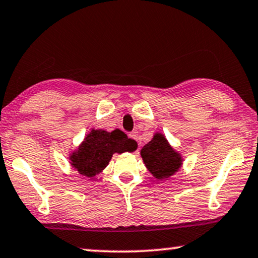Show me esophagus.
<instances>
[{
  "label": "esophagus",
  "mask_w": 258,
  "mask_h": 258,
  "mask_svg": "<svg viewBox=\"0 0 258 258\" xmlns=\"http://www.w3.org/2000/svg\"><path fill=\"white\" fill-rule=\"evenodd\" d=\"M129 137L133 138V140H135V141H137V140H138V133H137V132L130 133V134H129Z\"/></svg>",
  "instance_id": "esophagus-1"
}]
</instances>
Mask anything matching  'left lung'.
Here are the masks:
<instances>
[{"label": "left lung", "instance_id": "1", "mask_svg": "<svg viewBox=\"0 0 258 258\" xmlns=\"http://www.w3.org/2000/svg\"><path fill=\"white\" fill-rule=\"evenodd\" d=\"M145 167L158 180L173 176L183 164L181 153L169 144L164 134L154 133L152 140L141 150Z\"/></svg>", "mask_w": 258, "mask_h": 258}]
</instances>
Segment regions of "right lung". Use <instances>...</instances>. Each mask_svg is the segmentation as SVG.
Masks as SVG:
<instances>
[{
  "instance_id": "1",
  "label": "right lung",
  "mask_w": 258,
  "mask_h": 258,
  "mask_svg": "<svg viewBox=\"0 0 258 258\" xmlns=\"http://www.w3.org/2000/svg\"><path fill=\"white\" fill-rule=\"evenodd\" d=\"M137 143L121 130L92 129L76 150L69 154V164L83 176L93 177L109 164L114 153L134 152Z\"/></svg>"
}]
</instances>
